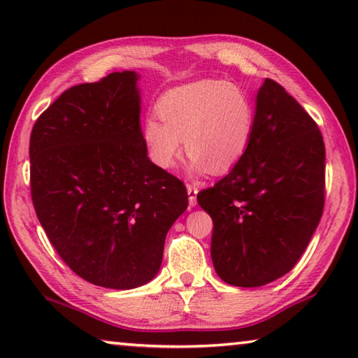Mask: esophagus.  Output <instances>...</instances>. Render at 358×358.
Listing matches in <instances>:
<instances>
[{"mask_svg":"<svg viewBox=\"0 0 358 358\" xmlns=\"http://www.w3.org/2000/svg\"><path fill=\"white\" fill-rule=\"evenodd\" d=\"M186 191H187V201H189V207H196L199 187L196 185H187Z\"/></svg>","mask_w":358,"mask_h":358,"instance_id":"esophagus-1","label":"esophagus"}]
</instances>
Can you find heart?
Returning <instances> with one entry per match:
<instances>
[{
  "instance_id": "obj_1",
  "label": "heart",
  "mask_w": 358,
  "mask_h": 358,
  "mask_svg": "<svg viewBox=\"0 0 358 358\" xmlns=\"http://www.w3.org/2000/svg\"><path fill=\"white\" fill-rule=\"evenodd\" d=\"M157 117L147 118L142 138L151 162L162 171L177 164L185 147L189 171L224 173L243 159L254 137L256 112L237 85L199 80L167 92L157 102Z\"/></svg>"
}]
</instances>
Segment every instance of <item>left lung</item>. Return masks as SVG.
<instances>
[{"mask_svg": "<svg viewBox=\"0 0 358 358\" xmlns=\"http://www.w3.org/2000/svg\"><path fill=\"white\" fill-rule=\"evenodd\" d=\"M325 147L314 120L280 83L256 96L254 137L237 166L197 202L213 220L217 276L259 287L294 268L324 210Z\"/></svg>", "mask_w": 358, "mask_h": 358, "instance_id": "left-lung-1", "label": "left lung"}]
</instances>
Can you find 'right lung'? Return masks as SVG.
<instances>
[{"instance_id":"obj_1","label":"right lung","mask_w":358,"mask_h":358,"mask_svg":"<svg viewBox=\"0 0 358 358\" xmlns=\"http://www.w3.org/2000/svg\"><path fill=\"white\" fill-rule=\"evenodd\" d=\"M138 78L112 72L66 90L29 138L41 226L76 275L107 289L153 280L169 229L187 208L185 185L147 155Z\"/></svg>"}]
</instances>
